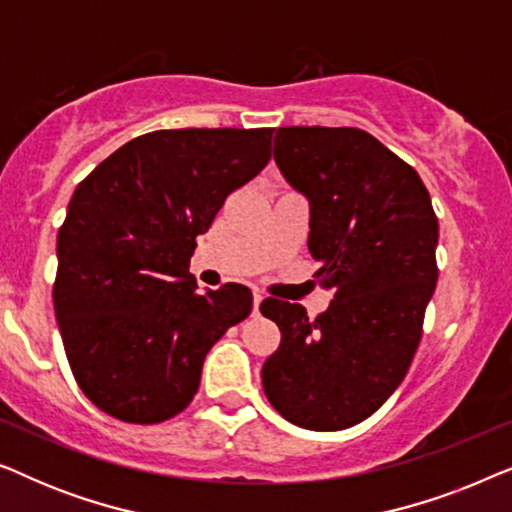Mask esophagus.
I'll return each mask as SVG.
<instances>
[{
    "instance_id": "obj_1",
    "label": "esophagus",
    "mask_w": 512,
    "mask_h": 512,
    "mask_svg": "<svg viewBox=\"0 0 512 512\" xmlns=\"http://www.w3.org/2000/svg\"><path fill=\"white\" fill-rule=\"evenodd\" d=\"M261 303H263V296L261 293H254V314H258V307H261Z\"/></svg>"
}]
</instances>
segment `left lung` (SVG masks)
<instances>
[{"instance_id":"1","label":"left lung","mask_w":512,"mask_h":512,"mask_svg":"<svg viewBox=\"0 0 512 512\" xmlns=\"http://www.w3.org/2000/svg\"><path fill=\"white\" fill-rule=\"evenodd\" d=\"M275 160L310 200L314 272L333 300L317 319L265 298L282 331L263 363L279 415L340 431L373 415L403 382L438 279V216L415 167L359 128H279Z\"/></svg>"}]
</instances>
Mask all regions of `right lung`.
Wrapping results in <instances>:
<instances>
[{"label":"right lung","instance_id":"1","mask_svg":"<svg viewBox=\"0 0 512 512\" xmlns=\"http://www.w3.org/2000/svg\"><path fill=\"white\" fill-rule=\"evenodd\" d=\"M275 128H181L130 139L76 186L58 233L53 305L72 375L107 415L160 424L188 408L251 291L200 293L198 235L272 156Z\"/></svg>","mask_w":512,"mask_h":512}]
</instances>
